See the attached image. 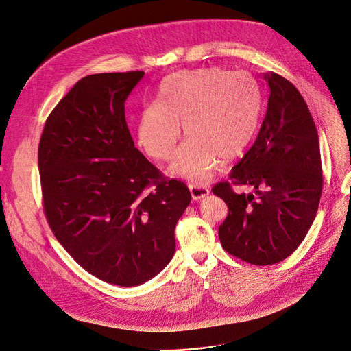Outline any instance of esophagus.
<instances>
[{"label":"esophagus","mask_w":351,"mask_h":351,"mask_svg":"<svg viewBox=\"0 0 351 351\" xmlns=\"http://www.w3.org/2000/svg\"><path fill=\"white\" fill-rule=\"evenodd\" d=\"M189 190H190V194H191V199L195 200V202L204 199L206 195H208V193H210V190L207 187L202 186V184H190Z\"/></svg>","instance_id":"1"}]
</instances>
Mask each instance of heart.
<instances>
[{
    "label": "heart",
    "instance_id": "heart-1",
    "mask_svg": "<svg viewBox=\"0 0 351 351\" xmlns=\"http://www.w3.org/2000/svg\"><path fill=\"white\" fill-rule=\"evenodd\" d=\"M160 102L144 108L136 139L149 157L168 160L181 135L170 173L203 183L213 174L219 158L242 156L255 136L262 110L256 80L243 70L220 67L183 70L160 85Z\"/></svg>",
    "mask_w": 351,
    "mask_h": 351
}]
</instances>
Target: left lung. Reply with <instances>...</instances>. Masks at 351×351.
<instances>
[{"instance_id":"8db88e82","label":"left lung","mask_w":351,"mask_h":351,"mask_svg":"<svg viewBox=\"0 0 351 351\" xmlns=\"http://www.w3.org/2000/svg\"><path fill=\"white\" fill-rule=\"evenodd\" d=\"M268 106L254 145L230 173L234 193L223 181L213 194L228 204L219 228L228 254L252 265L287 259L301 245L315 219L322 191L319 143L304 97L289 80L265 73Z\"/></svg>"}]
</instances>
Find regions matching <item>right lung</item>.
Listing matches in <instances>:
<instances>
[{"label": "right lung", "instance_id": "1", "mask_svg": "<svg viewBox=\"0 0 351 351\" xmlns=\"http://www.w3.org/2000/svg\"><path fill=\"white\" fill-rule=\"evenodd\" d=\"M144 72L80 79L49 115L38 170L49 226L83 269L108 284L141 285L176 252L191 202L136 149L125 101Z\"/></svg>", "mask_w": 351, "mask_h": 351}]
</instances>
